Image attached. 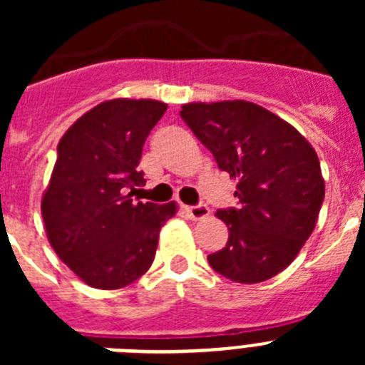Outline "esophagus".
<instances>
[{
  "mask_svg": "<svg viewBox=\"0 0 365 365\" xmlns=\"http://www.w3.org/2000/svg\"><path fill=\"white\" fill-rule=\"evenodd\" d=\"M186 214H188L190 219H193V221H201V219L208 217V214H210V208L206 205H197V206H186L185 208Z\"/></svg>",
  "mask_w": 365,
  "mask_h": 365,
  "instance_id": "esophagus-1",
  "label": "esophagus"
}]
</instances>
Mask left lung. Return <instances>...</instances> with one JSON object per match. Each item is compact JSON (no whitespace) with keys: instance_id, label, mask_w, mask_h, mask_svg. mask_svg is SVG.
Wrapping results in <instances>:
<instances>
[{"instance_id":"8db88e82","label":"left lung","mask_w":365,"mask_h":365,"mask_svg":"<svg viewBox=\"0 0 365 365\" xmlns=\"http://www.w3.org/2000/svg\"><path fill=\"white\" fill-rule=\"evenodd\" d=\"M182 120L237 180V208L217 210L227 245L208 256L215 272L237 283L270 279L291 265L312 234L325 195L320 160L289 122L247 100L192 102Z\"/></svg>"}]
</instances>
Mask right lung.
Here are the masks:
<instances>
[{
    "label": "right lung",
    "instance_id": "add662e5",
    "mask_svg": "<svg viewBox=\"0 0 365 365\" xmlns=\"http://www.w3.org/2000/svg\"><path fill=\"white\" fill-rule=\"evenodd\" d=\"M168 106L115 98L82 115L58 143L41 197L47 240L58 257L95 289H122L153 263L164 222L175 202H135L143 146Z\"/></svg>",
    "mask_w": 365,
    "mask_h": 365
}]
</instances>
